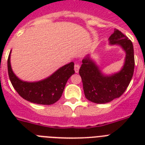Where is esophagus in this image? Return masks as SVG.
Segmentation results:
<instances>
[{"label":"esophagus","mask_w":145,"mask_h":145,"mask_svg":"<svg viewBox=\"0 0 145 145\" xmlns=\"http://www.w3.org/2000/svg\"><path fill=\"white\" fill-rule=\"evenodd\" d=\"M79 69H80V65L78 64H75L74 65V71L76 73L79 72Z\"/></svg>","instance_id":"1"}]
</instances>
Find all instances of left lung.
I'll return each instance as SVG.
<instances>
[{
  "label": "left lung",
  "instance_id": "obj_1",
  "mask_svg": "<svg viewBox=\"0 0 145 145\" xmlns=\"http://www.w3.org/2000/svg\"><path fill=\"white\" fill-rule=\"evenodd\" d=\"M109 42L112 45L120 46L126 52L123 67L119 72L105 75L89 56L82 60L83 64L79 70L85 96L94 103H108L121 96L134 73L135 58L132 41L120 31L114 29L109 37Z\"/></svg>",
  "mask_w": 145,
  "mask_h": 145
}]
</instances>
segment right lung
Listing matches in <instances>:
<instances>
[{"mask_svg":"<svg viewBox=\"0 0 145 145\" xmlns=\"http://www.w3.org/2000/svg\"><path fill=\"white\" fill-rule=\"evenodd\" d=\"M74 65V62H70L43 80L27 82L21 80L12 71L10 65V53L7 60L10 82L19 95L30 102L45 105L54 104L61 98L68 80L75 73Z\"/></svg>","mask_w":145,"mask_h":145,"instance_id":"add662e5","label":"right lung"}]
</instances>
